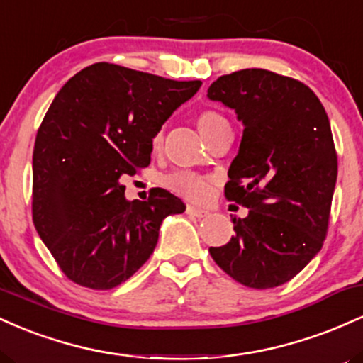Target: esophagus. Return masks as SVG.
Returning a JSON list of instances; mask_svg holds the SVG:
<instances>
[{"mask_svg": "<svg viewBox=\"0 0 363 363\" xmlns=\"http://www.w3.org/2000/svg\"><path fill=\"white\" fill-rule=\"evenodd\" d=\"M186 213L189 216H194V218H205L208 215L206 210H201V208H196V206H187L186 208Z\"/></svg>", "mask_w": 363, "mask_h": 363, "instance_id": "esophagus-1", "label": "esophagus"}]
</instances>
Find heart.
<instances>
[{
    "label": "heart",
    "instance_id": "b5f03b06",
    "mask_svg": "<svg viewBox=\"0 0 363 363\" xmlns=\"http://www.w3.org/2000/svg\"><path fill=\"white\" fill-rule=\"evenodd\" d=\"M196 126H198L199 133L210 140L215 133L220 129L228 128V121L223 114H220L215 109H203L196 116ZM164 147V129H157L152 136V150L158 153ZM165 186L170 191L182 196V198L191 199V201H206L213 191V181L211 177L199 176V174L189 172V170H179V172L170 174L165 179Z\"/></svg>",
    "mask_w": 363,
    "mask_h": 363
}]
</instances>
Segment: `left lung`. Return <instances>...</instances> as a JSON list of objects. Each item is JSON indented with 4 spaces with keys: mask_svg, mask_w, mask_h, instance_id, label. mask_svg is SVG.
Returning a JSON list of instances; mask_svg holds the SVG:
<instances>
[{
    "mask_svg": "<svg viewBox=\"0 0 363 363\" xmlns=\"http://www.w3.org/2000/svg\"><path fill=\"white\" fill-rule=\"evenodd\" d=\"M208 97L235 111L244 133L225 198L249 208L235 235L210 247L228 277L273 289L301 273L328 234L338 157L318 95L295 78L251 68L223 74Z\"/></svg>",
    "mask_w": 363,
    "mask_h": 363,
    "instance_id": "8db88e82",
    "label": "left lung"
}]
</instances>
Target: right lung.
Masks as SVG:
<instances>
[{"label":"right lung","mask_w":363,"mask_h":363,"mask_svg":"<svg viewBox=\"0 0 363 363\" xmlns=\"http://www.w3.org/2000/svg\"><path fill=\"white\" fill-rule=\"evenodd\" d=\"M199 86L95 62L57 91L35 136L32 218L72 281H126L152 256L162 220L186 210L162 187L128 201L121 177L148 167L153 133Z\"/></svg>","instance_id":"obj_1"}]
</instances>
